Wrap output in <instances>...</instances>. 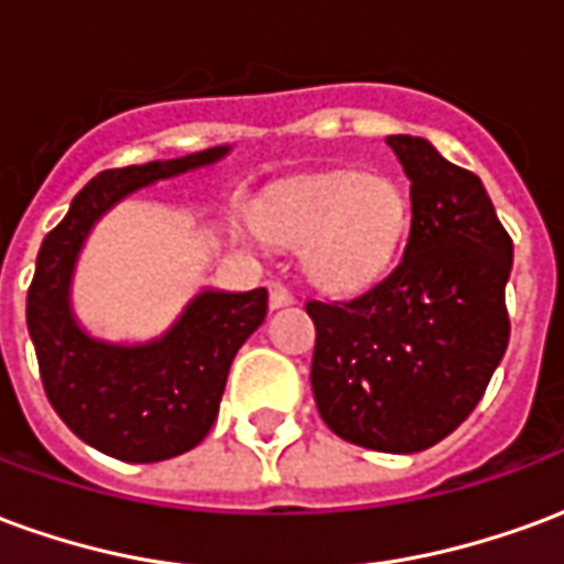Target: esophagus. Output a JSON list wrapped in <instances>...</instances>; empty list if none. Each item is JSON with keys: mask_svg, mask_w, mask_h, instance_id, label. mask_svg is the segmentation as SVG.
I'll return each instance as SVG.
<instances>
[{"mask_svg": "<svg viewBox=\"0 0 564 564\" xmlns=\"http://www.w3.org/2000/svg\"><path fill=\"white\" fill-rule=\"evenodd\" d=\"M269 305L271 307H286V305H293V293L283 286V283L278 281H271L269 283Z\"/></svg>", "mask_w": 564, "mask_h": 564, "instance_id": "esophagus-1", "label": "esophagus"}]
</instances>
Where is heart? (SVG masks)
Wrapping results in <instances>:
<instances>
[{
  "label": "heart",
  "mask_w": 564,
  "mask_h": 564,
  "mask_svg": "<svg viewBox=\"0 0 564 564\" xmlns=\"http://www.w3.org/2000/svg\"><path fill=\"white\" fill-rule=\"evenodd\" d=\"M259 229L299 247L305 278L323 293L354 295L383 281L411 229V198L383 174L319 172L269 198Z\"/></svg>",
  "instance_id": "b5f03b06"
}]
</instances>
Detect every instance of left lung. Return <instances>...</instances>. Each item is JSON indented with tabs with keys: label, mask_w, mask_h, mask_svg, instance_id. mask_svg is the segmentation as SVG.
Masks as SVG:
<instances>
[{
	"label": "left lung",
	"mask_w": 564,
	"mask_h": 564,
	"mask_svg": "<svg viewBox=\"0 0 564 564\" xmlns=\"http://www.w3.org/2000/svg\"><path fill=\"white\" fill-rule=\"evenodd\" d=\"M411 181V235L390 278L350 302H307L311 387L332 432L380 453H420L484 399L508 350L513 241L480 177L425 139H387Z\"/></svg>",
	"instance_id": "1"
}]
</instances>
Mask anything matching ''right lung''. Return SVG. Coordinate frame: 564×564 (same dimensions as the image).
Segmentation results:
<instances>
[{
  "label": "right lung",
  "mask_w": 564,
  "mask_h": 564,
  "mask_svg": "<svg viewBox=\"0 0 564 564\" xmlns=\"http://www.w3.org/2000/svg\"><path fill=\"white\" fill-rule=\"evenodd\" d=\"M223 148L177 160L108 169L72 198L47 232L26 295V326L47 402L90 447L123 462H162L193 449L220 411L238 347L262 326L269 293L202 290L160 338L111 344L93 338L72 311V278L93 226L144 186L220 162Z\"/></svg>",
  "instance_id": "1"
}]
</instances>
